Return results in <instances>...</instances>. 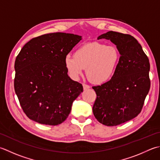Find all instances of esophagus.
Masks as SVG:
<instances>
[{
	"instance_id": "esophagus-1",
	"label": "esophagus",
	"mask_w": 160,
	"mask_h": 160,
	"mask_svg": "<svg viewBox=\"0 0 160 160\" xmlns=\"http://www.w3.org/2000/svg\"><path fill=\"white\" fill-rule=\"evenodd\" d=\"M82 86H83L84 90H87V89H88L90 88V87L88 85V84H83Z\"/></svg>"
}]
</instances>
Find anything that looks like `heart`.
Segmentation results:
<instances>
[{"instance_id":"1","label":"heart","mask_w":160,"mask_h":160,"mask_svg":"<svg viewBox=\"0 0 160 160\" xmlns=\"http://www.w3.org/2000/svg\"><path fill=\"white\" fill-rule=\"evenodd\" d=\"M119 58L116 47L93 42L81 46L75 56L67 55L64 62L68 73L74 79L82 76L86 68L88 79L93 83L101 84L113 76Z\"/></svg>"}]
</instances>
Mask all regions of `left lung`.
Returning a JSON list of instances; mask_svg holds the SVG:
<instances>
[{"label":"left lung","instance_id":"obj_1","mask_svg":"<svg viewBox=\"0 0 160 160\" xmlns=\"http://www.w3.org/2000/svg\"><path fill=\"white\" fill-rule=\"evenodd\" d=\"M101 39L117 46L120 58L111 79L92 87L97 96L92 110L100 123L115 126L135 118L142 111L151 87L150 63L142 46L130 34L109 31L98 37Z\"/></svg>","mask_w":160,"mask_h":160}]
</instances>
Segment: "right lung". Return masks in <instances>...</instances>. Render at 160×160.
I'll return each mask as SVG.
<instances>
[{
	"label": "right lung",
	"instance_id": "obj_1",
	"mask_svg": "<svg viewBox=\"0 0 160 160\" xmlns=\"http://www.w3.org/2000/svg\"><path fill=\"white\" fill-rule=\"evenodd\" d=\"M82 39L77 34L55 32L33 38L16 58L14 90L30 119L57 126L69 115L82 85L68 76L64 59Z\"/></svg>",
	"mask_w": 160,
	"mask_h": 160
}]
</instances>
